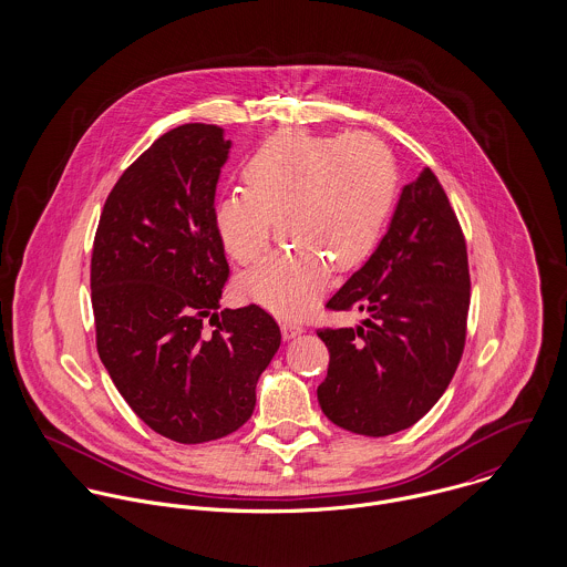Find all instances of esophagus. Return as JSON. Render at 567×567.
<instances>
[{
  "mask_svg": "<svg viewBox=\"0 0 567 567\" xmlns=\"http://www.w3.org/2000/svg\"><path fill=\"white\" fill-rule=\"evenodd\" d=\"M303 331H306V327L301 323H295V321H284L281 323V333H284L286 340H290V338H295V336H299Z\"/></svg>",
  "mask_w": 567,
  "mask_h": 567,
  "instance_id": "1",
  "label": "esophagus"
}]
</instances>
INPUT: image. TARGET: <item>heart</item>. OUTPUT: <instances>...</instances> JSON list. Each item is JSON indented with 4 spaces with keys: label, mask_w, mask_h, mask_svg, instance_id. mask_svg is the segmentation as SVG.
Returning <instances> with one entry per match:
<instances>
[{
    "label": "heart",
    "mask_w": 567,
    "mask_h": 567,
    "mask_svg": "<svg viewBox=\"0 0 567 567\" xmlns=\"http://www.w3.org/2000/svg\"><path fill=\"white\" fill-rule=\"evenodd\" d=\"M246 189L223 194L214 225L240 264L259 257L275 218L292 244L240 277L244 295L277 315H303L321 297L331 264L360 266L380 243L395 205L398 165L371 135H315L284 128L244 162Z\"/></svg>",
    "instance_id": "heart-1"
}]
</instances>
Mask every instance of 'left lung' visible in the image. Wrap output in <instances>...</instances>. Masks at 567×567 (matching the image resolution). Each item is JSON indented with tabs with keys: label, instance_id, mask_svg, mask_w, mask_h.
Here are the masks:
<instances>
[{
	"label": "left lung",
	"instance_id": "left-lung-1",
	"mask_svg": "<svg viewBox=\"0 0 567 567\" xmlns=\"http://www.w3.org/2000/svg\"><path fill=\"white\" fill-rule=\"evenodd\" d=\"M467 244L430 167L404 185L391 227L369 261L327 301L358 310V327H323L327 378L317 389L336 425L386 436L416 423L450 386L470 312Z\"/></svg>",
	"mask_w": 567,
	"mask_h": 567
}]
</instances>
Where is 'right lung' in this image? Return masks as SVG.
Returning <instances> with one entry per match:
<instances>
[{
	"instance_id": "obj_1",
	"label": "right lung",
	"mask_w": 567,
	"mask_h": 567,
	"mask_svg": "<svg viewBox=\"0 0 567 567\" xmlns=\"http://www.w3.org/2000/svg\"><path fill=\"white\" fill-rule=\"evenodd\" d=\"M229 148L214 124L167 131L113 185L91 252L100 360L148 427L187 445L250 419L257 380L281 342L255 303L216 315L229 264L214 196Z\"/></svg>"
}]
</instances>
